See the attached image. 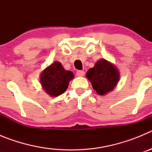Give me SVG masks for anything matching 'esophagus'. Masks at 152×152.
<instances>
[{
	"mask_svg": "<svg viewBox=\"0 0 152 152\" xmlns=\"http://www.w3.org/2000/svg\"><path fill=\"white\" fill-rule=\"evenodd\" d=\"M76 75H77V77H83L84 75V71H77L76 72Z\"/></svg>",
	"mask_w": 152,
	"mask_h": 152,
	"instance_id": "1",
	"label": "esophagus"
}]
</instances>
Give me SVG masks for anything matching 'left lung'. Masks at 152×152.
<instances>
[{
    "mask_svg": "<svg viewBox=\"0 0 152 152\" xmlns=\"http://www.w3.org/2000/svg\"><path fill=\"white\" fill-rule=\"evenodd\" d=\"M93 88L99 95H105L114 89L119 80V72L116 66L106 59L96 61L94 67L86 74Z\"/></svg>",
    "mask_w": 152,
    "mask_h": 152,
    "instance_id": "obj_1",
    "label": "left lung"
}]
</instances>
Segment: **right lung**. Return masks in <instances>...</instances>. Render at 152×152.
<instances>
[{"instance_id": "right-lung-1", "label": "right lung", "mask_w": 152, "mask_h": 152, "mask_svg": "<svg viewBox=\"0 0 152 152\" xmlns=\"http://www.w3.org/2000/svg\"><path fill=\"white\" fill-rule=\"evenodd\" d=\"M74 77L75 75L72 72L64 69L58 61H55L42 71L40 75V83L49 96H58L66 91L70 80Z\"/></svg>"}]
</instances>
